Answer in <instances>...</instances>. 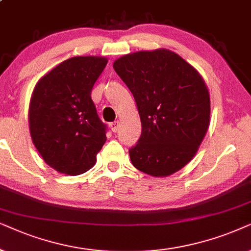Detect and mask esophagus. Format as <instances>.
<instances>
[{
    "mask_svg": "<svg viewBox=\"0 0 251 251\" xmlns=\"http://www.w3.org/2000/svg\"><path fill=\"white\" fill-rule=\"evenodd\" d=\"M119 126H120V124H119L118 120H117V122L110 123V128H111L112 132H117V131H118Z\"/></svg>",
    "mask_w": 251,
    "mask_h": 251,
    "instance_id": "esophagus-1",
    "label": "esophagus"
}]
</instances>
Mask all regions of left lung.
Here are the masks:
<instances>
[{
    "label": "left lung",
    "instance_id": "8db88e82",
    "mask_svg": "<svg viewBox=\"0 0 251 251\" xmlns=\"http://www.w3.org/2000/svg\"><path fill=\"white\" fill-rule=\"evenodd\" d=\"M113 69L134 96L141 136L132 164L152 176L179 171L193 158L210 123V96L200 73L166 49L120 57Z\"/></svg>",
    "mask_w": 251,
    "mask_h": 251
}]
</instances>
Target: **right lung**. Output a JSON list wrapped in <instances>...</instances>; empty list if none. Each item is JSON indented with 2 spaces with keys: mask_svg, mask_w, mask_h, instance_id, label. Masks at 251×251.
Masks as SVG:
<instances>
[{
  "mask_svg": "<svg viewBox=\"0 0 251 251\" xmlns=\"http://www.w3.org/2000/svg\"><path fill=\"white\" fill-rule=\"evenodd\" d=\"M108 61L79 56L42 76L29 104V132L40 155L56 171L78 176L93 168L108 127L92 100L93 86Z\"/></svg>",
  "mask_w": 251,
  "mask_h": 251,
  "instance_id": "add662e5",
  "label": "right lung"
}]
</instances>
